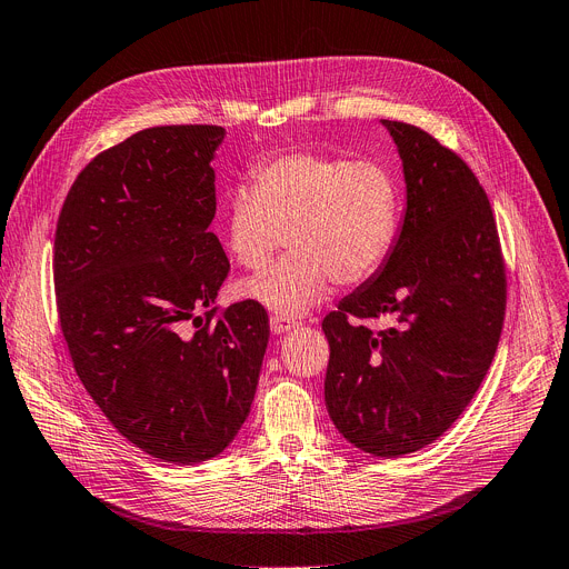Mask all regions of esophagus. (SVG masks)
<instances>
[{
    "label": "esophagus",
    "instance_id": "obj_1",
    "mask_svg": "<svg viewBox=\"0 0 569 569\" xmlns=\"http://www.w3.org/2000/svg\"><path fill=\"white\" fill-rule=\"evenodd\" d=\"M296 327H299V321L291 319V317H282V315H273V317H270V331H273L276 336L287 333V331H291V329H296Z\"/></svg>",
    "mask_w": 569,
    "mask_h": 569
}]
</instances>
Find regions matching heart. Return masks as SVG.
<instances>
[{
  "instance_id": "1",
  "label": "heart",
  "mask_w": 569,
  "mask_h": 569,
  "mask_svg": "<svg viewBox=\"0 0 569 569\" xmlns=\"http://www.w3.org/2000/svg\"><path fill=\"white\" fill-rule=\"evenodd\" d=\"M252 178V187L238 184L227 199L229 254L242 268L261 270L284 236L291 254L242 280V299L299 317L327 299L333 282L370 280L393 252L400 189L377 161L284 152L259 164Z\"/></svg>"
}]
</instances>
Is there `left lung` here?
<instances>
[{"label":"left lung","instance_id":"left-lung-1","mask_svg":"<svg viewBox=\"0 0 569 569\" xmlns=\"http://www.w3.org/2000/svg\"><path fill=\"white\" fill-rule=\"evenodd\" d=\"M405 176V214L387 263L323 317V400L366 453H412L461 417L496 357L507 282L489 197L466 161L423 129L382 120ZM389 313L370 332L355 318Z\"/></svg>","mask_w":569,"mask_h":569}]
</instances>
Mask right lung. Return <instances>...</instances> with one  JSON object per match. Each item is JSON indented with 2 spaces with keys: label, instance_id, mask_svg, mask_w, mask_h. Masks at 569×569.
Segmentation results:
<instances>
[{
  "label": "right lung",
  "instance_id": "1",
  "mask_svg": "<svg viewBox=\"0 0 569 569\" xmlns=\"http://www.w3.org/2000/svg\"><path fill=\"white\" fill-rule=\"evenodd\" d=\"M224 133L150 127L108 148L78 173L56 231L58 315L80 382L120 436L180 466L238 436L270 333L254 301L212 319L229 273L208 229Z\"/></svg>",
  "mask_w": 569,
  "mask_h": 569
}]
</instances>
